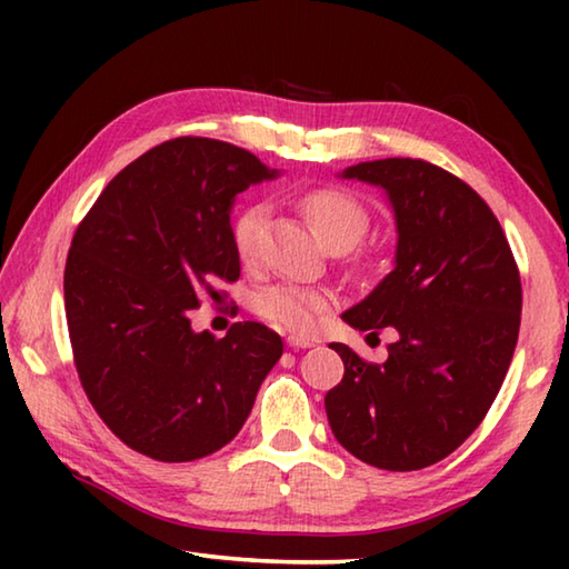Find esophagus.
<instances>
[{
    "instance_id": "1",
    "label": "esophagus",
    "mask_w": 569,
    "mask_h": 569,
    "mask_svg": "<svg viewBox=\"0 0 569 569\" xmlns=\"http://www.w3.org/2000/svg\"><path fill=\"white\" fill-rule=\"evenodd\" d=\"M286 343L288 349H311V346H316L311 339H301V336H288Z\"/></svg>"
}]
</instances>
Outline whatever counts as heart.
Returning <instances> with one entry per match:
<instances>
[{
  "label": "heart",
  "instance_id": "b5f03b06",
  "mask_svg": "<svg viewBox=\"0 0 569 569\" xmlns=\"http://www.w3.org/2000/svg\"><path fill=\"white\" fill-rule=\"evenodd\" d=\"M303 216L311 220L319 236L329 243V248H343L359 243V238L369 228V210L353 192L323 186L306 190L298 198ZM268 208L263 203H253L240 210L233 223V246L243 263L256 261L258 248H261L263 220ZM331 306V293L323 288L298 286V283H273L266 286L253 298L256 313L278 329L308 336L319 329L323 313Z\"/></svg>",
  "mask_w": 569,
  "mask_h": 569
}]
</instances>
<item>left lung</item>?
I'll return each instance as SVG.
<instances>
[{
	"label": "left lung",
	"mask_w": 569,
	"mask_h": 569,
	"mask_svg": "<svg viewBox=\"0 0 569 569\" xmlns=\"http://www.w3.org/2000/svg\"><path fill=\"white\" fill-rule=\"evenodd\" d=\"M341 178L387 192L397 220L393 271L341 319L359 331L393 326L389 359L346 343L343 379L326 393L333 437L366 465L413 471L449 457L479 427L512 361L522 283L489 206L427 160L359 162Z\"/></svg>",
	"instance_id": "8db88e82"
}]
</instances>
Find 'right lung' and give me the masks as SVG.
Segmentation results:
<instances>
[{"label":"right lung","instance_id":"add662e5","mask_svg":"<svg viewBox=\"0 0 569 569\" xmlns=\"http://www.w3.org/2000/svg\"><path fill=\"white\" fill-rule=\"evenodd\" d=\"M253 152L176 138L114 176L74 230L64 313L82 389L110 431L158 461L226 447L283 353L263 323L192 331L200 298L240 276L230 210L271 180Z\"/></svg>","mask_w":569,"mask_h":569}]
</instances>
